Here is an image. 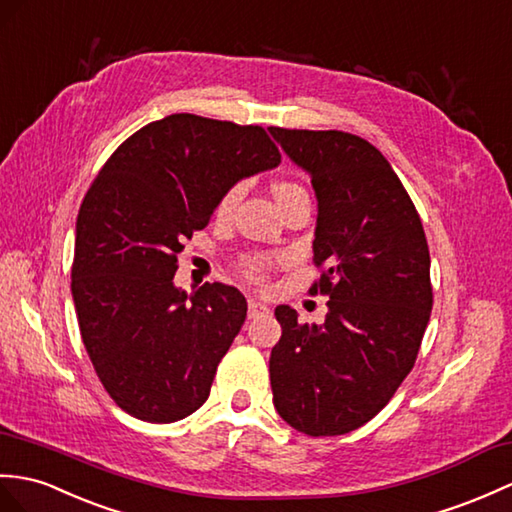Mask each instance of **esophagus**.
I'll return each instance as SVG.
<instances>
[{
	"mask_svg": "<svg viewBox=\"0 0 512 512\" xmlns=\"http://www.w3.org/2000/svg\"><path fill=\"white\" fill-rule=\"evenodd\" d=\"M270 312V307L266 303H261L257 299L248 301V318H259V316H266Z\"/></svg>",
	"mask_w": 512,
	"mask_h": 512,
	"instance_id": "obj_1",
	"label": "esophagus"
}]
</instances>
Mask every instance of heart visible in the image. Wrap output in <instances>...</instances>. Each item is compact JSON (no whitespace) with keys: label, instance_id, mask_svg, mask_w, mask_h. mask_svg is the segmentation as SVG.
I'll return each instance as SVG.
<instances>
[{"label":"heart","instance_id":"heart-1","mask_svg":"<svg viewBox=\"0 0 512 512\" xmlns=\"http://www.w3.org/2000/svg\"><path fill=\"white\" fill-rule=\"evenodd\" d=\"M270 189H272V198H275L277 205H283V202H288L290 198L299 196V194H305V189L299 183H292V181H275ZM240 194H242V187L240 185L229 187L227 192H224L220 196V200H218L216 216L218 218H227L229 213H231V209L235 207L237 198H240ZM264 270H266V259L255 257V259H248L246 261V272L251 277H261V272H264Z\"/></svg>","mask_w":512,"mask_h":512}]
</instances>
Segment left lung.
Listing matches in <instances>:
<instances>
[{"label":"left lung","mask_w":512,"mask_h":512,"mask_svg":"<svg viewBox=\"0 0 512 512\" xmlns=\"http://www.w3.org/2000/svg\"><path fill=\"white\" fill-rule=\"evenodd\" d=\"M318 200L312 292L327 294L323 325L275 316L272 403L307 436L358 430L412 371L432 312L430 248L417 209L386 157L342 130L270 128Z\"/></svg>","instance_id":"1"}]
</instances>
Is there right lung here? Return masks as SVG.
<instances>
[{
    "label": "right lung",
    "instance_id": "right-lung-1",
    "mask_svg": "<svg viewBox=\"0 0 512 512\" xmlns=\"http://www.w3.org/2000/svg\"><path fill=\"white\" fill-rule=\"evenodd\" d=\"M279 163L261 126L174 113L128 137L89 187L71 296L95 373L130 417L174 423L207 401L248 307L233 285L176 288V255L229 187Z\"/></svg>",
    "mask_w": 512,
    "mask_h": 512
}]
</instances>
